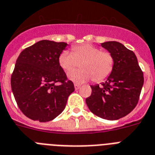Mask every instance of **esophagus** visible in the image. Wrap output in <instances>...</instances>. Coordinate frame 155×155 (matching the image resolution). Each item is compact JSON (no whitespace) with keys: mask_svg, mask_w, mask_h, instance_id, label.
<instances>
[{"mask_svg":"<svg viewBox=\"0 0 155 155\" xmlns=\"http://www.w3.org/2000/svg\"><path fill=\"white\" fill-rule=\"evenodd\" d=\"M74 87H75V90H79L80 88V85H79V84H76L74 85Z\"/></svg>","mask_w":155,"mask_h":155,"instance_id":"esophagus-1","label":"esophagus"}]
</instances>
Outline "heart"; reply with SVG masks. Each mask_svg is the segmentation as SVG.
I'll return each instance as SVG.
<instances>
[{
	"mask_svg": "<svg viewBox=\"0 0 155 155\" xmlns=\"http://www.w3.org/2000/svg\"><path fill=\"white\" fill-rule=\"evenodd\" d=\"M71 51L62 52L59 55L58 62L64 71L70 72L68 79L74 83L83 84L92 79L99 83L111 75L115 61L110 52L102 51L100 48L91 44L74 45ZM79 64L82 70L72 72Z\"/></svg>",
	"mask_w": 155,
	"mask_h": 155,
	"instance_id": "obj_1",
	"label": "heart"
}]
</instances>
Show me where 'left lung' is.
Returning <instances> with one entry per match:
<instances>
[{
    "instance_id": "8db88e82",
    "label": "left lung",
    "mask_w": 155,
    "mask_h": 155,
    "mask_svg": "<svg viewBox=\"0 0 155 155\" xmlns=\"http://www.w3.org/2000/svg\"><path fill=\"white\" fill-rule=\"evenodd\" d=\"M114 58L111 75L102 85L91 86L92 92L86 103L89 110L101 118L118 120L134 110L143 85V73L136 54L118 41L101 44Z\"/></svg>"
}]
</instances>
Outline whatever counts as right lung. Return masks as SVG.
<instances>
[{
    "mask_svg": "<svg viewBox=\"0 0 155 155\" xmlns=\"http://www.w3.org/2000/svg\"><path fill=\"white\" fill-rule=\"evenodd\" d=\"M65 42L41 40L20 53L11 77L15 102L34 120L50 121L61 114L75 91L58 62ZM60 83V84H58Z\"/></svg>",
    "mask_w": 155,
    "mask_h": 155,
    "instance_id": "1",
    "label": "right lung"
}]
</instances>
